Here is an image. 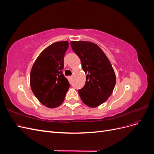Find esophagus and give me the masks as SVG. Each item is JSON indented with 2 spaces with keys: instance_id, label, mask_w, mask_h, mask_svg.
I'll return each instance as SVG.
<instances>
[{
  "instance_id": "34e87169",
  "label": "esophagus",
  "mask_w": 154,
  "mask_h": 154,
  "mask_svg": "<svg viewBox=\"0 0 154 154\" xmlns=\"http://www.w3.org/2000/svg\"><path fill=\"white\" fill-rule=\"evenodd\" d=\"M72 76H69V80H72Z\"/></svg>"
}]
</instances>
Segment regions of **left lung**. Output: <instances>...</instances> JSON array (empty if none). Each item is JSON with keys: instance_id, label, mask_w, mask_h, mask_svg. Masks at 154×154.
Listing matches in <instances>:
<instances>
[{"instance_id": "left-lung-1", "label": "left lung", "mask_w": 154, "mask_h": 154, "mask_svg": "<svg viewBox=\"0 0 154 154\" xmlns=\"http://www.w3.org/2000/svg\"><path fill=\"white\" fill-rule=\"evenodd\" d=\"M71 45L87 74L85 84L78 90V94L85 105L96 107L105 102L113 92L116 78L112 66L103 51L94 43L72 41Z\"/></svg>"}]
</instances>
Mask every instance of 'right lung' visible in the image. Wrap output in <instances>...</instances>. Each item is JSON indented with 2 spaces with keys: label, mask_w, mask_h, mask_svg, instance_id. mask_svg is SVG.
<instances>
[{
  "label": "right lung",
  "mask_w": 154,
  "mask_h": 154,
  "mask_svg": "<svg viewBox=\"0 0 154 154\" xmlns=\"http://www.w3.org/2000/svg\"><path fill=\"white\" fill-rule=\"evenodd\" d=\"M67 41L57 42L45 48L35 60L30 74V85L34 95L48 108L61 105L70 87L62 72Z\"/></svg>",
  "instance_id": "1"
}]
</instances>
